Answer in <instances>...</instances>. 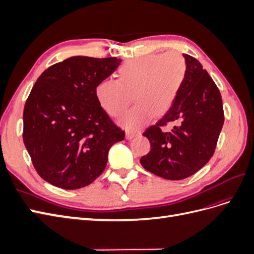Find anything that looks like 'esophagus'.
<instances>
[{"label":"esophagus","mask_w":254,"mask_h":254,"mask_svg":"<svg viewBox=\"0 0 254 254\" xmlns=\"http://www.w3.org/2000/svg\"><path fill=\"white\" fill-rule=\"evenodd\" d=\"M140 134H141L140 132H126V139L131 140V139H133V137L140 135Z\"/></svg>","instance_id":"1"}]
</instances>
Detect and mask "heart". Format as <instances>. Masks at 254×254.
Wrapping results in <instances>:
<instances>
[{
  "label": "heart",
  "instance_id": "heart-1",
  "mask_svg": "<svg viewBox=\"0 0 254 254\" xmlns=\"http://www.w3.org/2000/svg\"><path fill=\"white\" fill-rule=\"evenodd\" d=\"M187 63L178 52L150 54L128 60L119 68V79H104L95 95L110 117L119 118L127 109L131 95L134 105L120 121L129 131H136L152 118L171 110L187 76Z\"/></svg>",
  "mask_w": 254,
  "mask_h": 254
}]
</instances>
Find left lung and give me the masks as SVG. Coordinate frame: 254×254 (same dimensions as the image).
<instances>
[{
    "label": "left lung",
    "instance_id": "obj_1",
    "mask_svg": "<svg viewBox=\"0 0 254 254\" xmlns=\"http://www.w3.org/2000/svg\"><path fill=\"white\" fill-rule=\"evenodd\" d=\"M187 76L171 110L145 130L150 151L140 160L146 171L167 180H182L203 167L215 151L224 125L220 92L197 59L183 54ZM176 125L171 133L160 127Z\"/></svg>",
    "mask_w": 254,
    "mask_h": 254
}]
</instances>
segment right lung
Listing matches in <instances>:
<instances>
[{
	"label": "right lung",
	"instance_id": "1",
	"mask_svg": "<svg viewBox=\"0 0 254 254\" xmlns=\"http://www.w3.org/2000/svg\"><path fill=\"white\" fill-rule=\"evenodd\" d=\"M117 57H70L37 79L23 112V142L41 178L77 190L104 172L111 146L125 137L95 95L117 70Z\"/></svg>",
	"mask_w": 254,
	"mask_h": 254
}]
</instances>
